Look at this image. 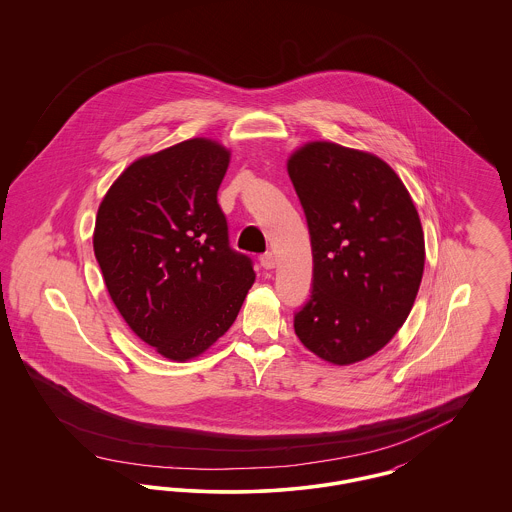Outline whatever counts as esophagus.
Segmentation results:
<instances>
[{
	"label": "esophagus",
	"mask_w": 512,
	"mask_h": 512,
	"mask_svg": "<svg viewBox=\"0 0 512 512\" xmlns=\"http://www.w3.org/2000/svg\"><path fill=\"white\" fill-rule=\"evenodd\" d=\"M259 263H261V267L270 270V268L276 267V257L268 251V253H263V255L259 257Z\"/></svg>",
	"instance_id": "obj_1"
}]
</instances>
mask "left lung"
I'll return each instance as SVG.
<instances>
[{"instance_id": "8db88e82", "label": "left lung", "mask_w": 512, "mask_h": 512, "mask_svg": "<svg viewBox=\"0 0 512 512\" xmlns=\"http://www.w3.org/2000/svg\"><path fill=\"white\" fill-rule=\"evenodd\" d=\"M288 174L313 249L295 334L332 365L359 363L397 334L420 288L426 253L413 199L380 157L332 142L299 147Z\"/></svg>"}]
</instances>
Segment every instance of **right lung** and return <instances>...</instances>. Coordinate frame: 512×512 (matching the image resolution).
Listing matches in <instances>:
<instances>
[{
  "mask_svg": "<svg viewBox=\"0 0 512 512\" xmlns=\"http://www.w3.org/2000/svg\"><path fill=\"white\" fill-rule=\"evenodd\" d=\"M230 151L192 138L140 157L99 203L94 253L130 330L171 361L207 351L255 282L217 201Z\"/></svg>",
  "mask_w": 512,
  "mask_h": 512,
  "instance_id": "1",
  "label": "right lung"
}]
</instances>
